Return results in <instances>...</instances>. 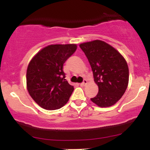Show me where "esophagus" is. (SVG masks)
<instances>
[{"mask_svg":"<svg viewBox=\"0 0 150 150\" xmlns=\"http://www.w3.org/2000/svg\"><path fill=\"white\" fill-rule=\"evenodd\" d=\"M87 80H85V79H84L83 82H82V83H80V85H81V86H85V85H86V84H87Z\"/></svg>","mask_w":150,"mask_h":150,"instance_id":"obj_1","label":"esophagus"}]
</instances>
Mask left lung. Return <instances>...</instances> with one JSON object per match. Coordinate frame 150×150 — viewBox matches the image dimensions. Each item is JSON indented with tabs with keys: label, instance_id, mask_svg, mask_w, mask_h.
<instances>
[{
	"label": "left lung",
	"instance_id": "8db88e82",
	"mask_svg": "<svg viewBox=\"0 0 150 150\" xmlns=\"http://www.w3.org/2000/svg\"><path fill=\"white\" fill-rule=\"evenodd\" d=\"M91 65L99 92L91 100L100 107L115 104L123 95L129 80L128 64L114 48L100 40L80 45Z\"/></svg>",
	"mask_w": 150,
	"mask_h": 150
}]
</instances>
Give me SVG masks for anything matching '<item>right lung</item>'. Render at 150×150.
Returning a JSON list of instances; mask_svg holds the SVG:
<instances>
[{
    "label": "right lung",
    "instance_id": "right-lung-1",
    "mask_svg": "<svg viewBox=\"0 0 150 150\" xmlns=\"http://www.w3.org/2000/svg\"><path fill=\"white\" fill-rule=\"evenodd\" d=\"M75 44H55L44 48L32 58L27 70L29 94L41 107L61 108L74 88L65 80L63 64L76 51Z\"/></svg>",
    "mask_w": 150,
    "mask_h": 150
}]
</instances>
